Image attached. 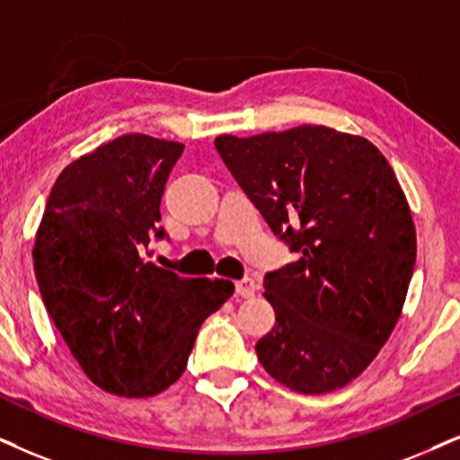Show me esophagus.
I'll list each match as a JSON object with an SVG mask.
<instances>
[{
  "label": "esophagus",
  "mask_w": 460,
  "mask_h": 460,
  "mask_svg": "<svg viewBox=\"0 0 460 460\" xmlns=\"http://www.w3.org/2000/svg\"><path fill=\"white\" fill-rule=\"evenodd\" d=\"M257 290V284H254L252 278H243V280L235 282V295L242 299H250Z\"/></svg>",
  "instance_id": "1"
}]
</instances>
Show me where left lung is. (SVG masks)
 Masks as SVG:
<instances>
[{
    "label": "left lung",
    "mask_w": 460,
    "mask_h": 460,
    "mask_svg": "<svg viewBox=\"0 0 460 460\" xmlns=\"http://www.w3.org/2000/svg\"><path fill=\"white\" fill-rule=\"evenodd\" d=\"M220 159L297 252L265 276L276 324L257 341L267 374L323 394L363 374L391 337L416 263V229L393 167L365 137L301 125L218 136Z\"/></svg>",
    "instance_id": "1"
}]
</instances>
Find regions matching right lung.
Masks as SVG:
<instances>
[{"instance_id": "1", "label": "right lung", "mask_w": 460, "mask_h": 460, "mask_svg": "<svg viewBox=\"0 0 460 460\" xmlns=\"http://www.w3.org/2000/svg\"><path fill=\"white\" fill-rule=\"evenodd\" d=\"M184 144L127 133L69 163L52 187L33 270L52 323L93 385L153 397L182 376L201 323L234 282L180 278L142 254L163 240L161 197Z\"/></svg>"}]
</instances>
